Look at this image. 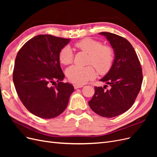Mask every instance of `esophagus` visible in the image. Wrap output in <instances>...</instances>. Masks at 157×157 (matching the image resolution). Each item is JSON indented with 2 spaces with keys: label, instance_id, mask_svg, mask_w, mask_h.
Instances as JSON below:
<instances>
[{
  "label": "esophagus",
  "instance_id": "esophagus-1",
  "mask_svg": "<svg viewBox=\"0 0 157 157\" xmlns=\"http://www.w3.org/2000/svg\"><path fill=\"white\" fill-rule=\"evenodd\" d=\"M74 88L75 89H78V88H82L83 87L82 85H78V84H74Z\"/></svg>",
  "mask_w": 157,
  "mask_h": 157
}]
</instances>
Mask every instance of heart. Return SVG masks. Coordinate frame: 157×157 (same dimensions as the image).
<instances>
[{"label": "heart", "mask_w": 157, "mask_h": 157, "mask_svg": "<svg viewBox=\"0 0 157 157\" xmlns=\"http://www.w3.org/2000/svg\"><path fill=\"white\" fill-rule=\"evenodd\" d=\"M75 46L89 54L88 63L92 64L99 74H106L111 69L115 56L114 50L111 46L102 45L100 41L85 38L76 42ZM59 59L65 65L73 62V54L69 46H65L60 50ZM66 75L71 82L82 85L96 77V71L92 65L86 67L73 65L66 71Z\"/></svg>", "instance_id": "heart-1"}]
</instances>
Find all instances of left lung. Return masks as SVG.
Masks as SVG:
<instances>
[{
	"mask_svg": "<svg viewBox=\"0 0 157 157\" xmlns=\"http://www.w3.org/2000/svg\"><path fill=\"white\" fill-rule=\"evenodd\" d=\"M105 36L115 52L111 69L100 81L106 85L95 87V93L88 101L90 107L103 117H117L127 111L134 104L143 81L140 60L130 42L124 38L109 32ZM109 89L105 90L108 85Z\"/></svg>",
	"mask_w": 157,
	"mask_h": 157,
	"instance_id": "obj_1",
	"label": "left lung"
}]
</instances>
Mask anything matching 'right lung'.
<instances>
[{
    "instance_id": "add662e5",
    "label": "right lung",
    "mask_w": 157,
    "mask_h": 157,
    "mask_svg": "<svg viewBox=\"0 0 157 157\" xmlns=\"http://www.w3.org/2000/svg\"><path fill=\"white\" fill-rule=\"evenodd\" d=\"M70 40L50 35H37L28 40L16 56L14 86L23 105L37 117H56L68 105L74 87L61 82L65 75L60 67L59 52Z\"/></svg>"
}]
</instances>
